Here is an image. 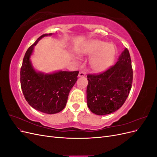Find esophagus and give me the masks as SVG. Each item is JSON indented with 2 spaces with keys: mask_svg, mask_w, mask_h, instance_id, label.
<instances>
[{
  "mask_svg": "<svg viewBox=\"0 0 157 157\" xmlns=\"http://www.w3.org/2000/svg\"><path fill=\"white\" fill-rule=\"evenodd\" d=\"M86 76V73H85L84 72H83V71H80L79 73H78V77H84Z\"/></svg>",
  "mask_w": 157,
  "mask_h": 157,
  "instance_id": "esophagus-1",
  "label": "esophagus"
}]
</instances>
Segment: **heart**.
<instances>
[{"mask_svg": "<svg viewBox=\"0 0 157 157\" xmlns=\"http://www.w3.org/2000/svg\"><path fill=\"white\" fill-rule=\"evenodd\" d=\"M80 54L92 56L90 65L97 72L107 70L113 63L116 55L115 46L99 40L90 41L78 50Z\"/></svg>", "mask_w": 157, "mask_h": 157, "instance_id": "1", "label": "heart"}]
</instances>
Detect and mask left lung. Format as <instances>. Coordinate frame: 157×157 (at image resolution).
<instances>
[{"label": "left lung", "mask_w": 157, "mask_h": 157, "mask_svg": "<svg viewBox=\"0 0 157 157\" xmlns=\"http://www.w3.org/2000/svg\"><path fill=\"white\" fill-rule=\"evenodd\" d=\"M87 105L97 115H105L120 109L129 95L133 71L129 51L122 52L116 64L99 75H88Z\"/></svg>", "instance_id": "1"}]
</instances>
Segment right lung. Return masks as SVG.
Returning <instances> with one entry per match:
<instances>
[{"instance_id": "1", "label": "right lung", "mask_w": 157, "mask_h": 157, "mask_svg": "<svg viewBox=\"0 0 157 157\" xmlns=\"http://www.w3.org/2000/svg\"><path fill=\"white\" fill-rule=\"evenodd\" d=\"M44 34L27 50L20 71L21 87L26 101L36 110L47 114L62 111L67 101L70 90L77 80L79 71H58L45 73L36 71L31 56L35 46L41 39L51 36Z\"/></svg>"}]
</instances>
